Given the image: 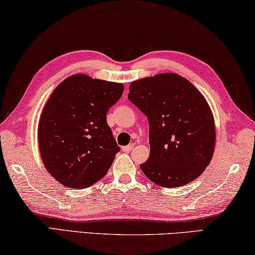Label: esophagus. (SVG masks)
I'll return each instance as SVG.
<instances>
[{
    "label": "esophagus",
    "instance_id": "34e87169",
    "mask_svg": "<svg viewBox=\"0 0 255 255\" xmlns=\"http://www.w3.org/2000/svg\"><path fill=\"white\" fill-rule=\"evenodd\" d=\"M133 148H134V143H130L128 145L122 146V151H124V152H130L131 150H133Z\"/></svg>",
    "mask_w": 255,
    "mask_h": 255
}]
</instances>
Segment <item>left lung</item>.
I'll return each mask as SVG.
<instances>
[{
    "label": "left lung",
    "instance_id": "1",
    "mask_svg": "<svg viewBox=\"0 0 255 255\" xmlns=\"http://www.w3.org/2000/svg\"><path fill=\"white\" fill-rule=\"evenodd\" d=\"M128 91V100L146 115L150 127V157L141 170L164 188L194 181L211 163L216 143L215 120L206 98L175 73L134 80Z\"/></svg>",
    "mask_w": 255,
    "mask_h": 255
}]
</instances>
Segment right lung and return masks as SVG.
I'll return each mask as SVG.
<instances>
[{
    "mask_svg": "<svg viewBox=\"0 0 255 255\" xmlns=\"http://www.w3.org/2000/svg\"><path fill=\"white\" fill-rule=\"evenodd\" d=\"M123 84L75 74L62 80L43 106L38 124L46 170L69 188H87L109 171L120 148L106 122Z\"/></svg>",
    "mask_w": 255,
    "mask_h": 255,
    "instance_id": "right-lung-1",
    "label": "right lung"
}]
</instances>
